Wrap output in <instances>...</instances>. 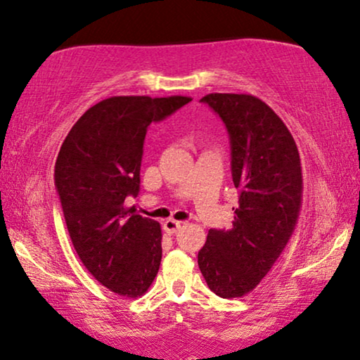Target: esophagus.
I'll return each instance as SVG.
<instances>
[{"label": "esophagus", "instance_id": "34e87169", "mask_svg": "<svg viewBox=\"0 0 360 360\" xmlns=\"http://www.w3.org/2000/svg\"><path fill=\"white\" fill-rule=\"evenodd\" d=\"M181 221H175V219H167L164 223V231L167 234H175L176 231L181 228Z\"/></svg>", "mask_w": 360, "mask_h": 360}]
</instances>
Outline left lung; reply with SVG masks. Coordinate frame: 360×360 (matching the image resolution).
Masks as SVG:
<instances>
[{
  "label": "left lung",
  "instance_id": "8db88e82",
  "mask_svg": "<svg viewBox=\"0 0 360 360\" xmlns=\"http://www.w3.org/2000/svg\"><path fill=\"white\" fill-rule=\"evenodd\" d=\"M200 101L228 129L239 206L233 228L208 231L198 267L211 292L238 298L257 287L292 238L302 208V164L288 127L262 100L210 93Z\"/></svg>",
  "mask_w": 360,
  "mask_h": 360
}]
</instances>
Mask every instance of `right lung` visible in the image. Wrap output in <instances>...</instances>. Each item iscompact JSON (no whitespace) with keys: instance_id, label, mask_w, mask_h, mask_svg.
<instances>
[{"instance_id":"obj_1","label":"right lung","mask_w":360,"mask_h":360,"mask_svg":"<svg viewBox=\"0 0 360 360\" xmlns=\"http://www.w3.org/2000/svg\"><path fill=\"white\" fill-rule=\"evenodd\" d=\"M188 101L108 98L73 124L57 155L53 176L73 248L88 272L121 297L144 295L162 259L160 224L124 203L139 193L147 127Z\"/></svg>"}]
</instances>
